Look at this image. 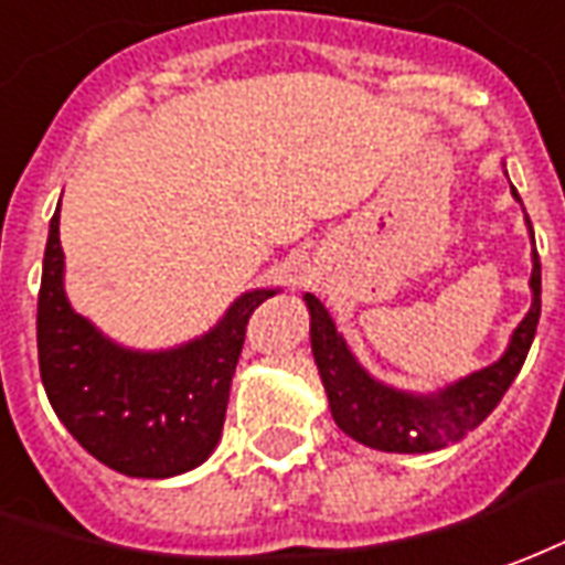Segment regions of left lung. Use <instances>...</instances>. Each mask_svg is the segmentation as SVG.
<instances>
[{"label":"left lung","instance_id":"obj_1","mask_svg":"<svg viewBox=\"0 0 565 565\" xmlns=\"http://www.w3.org/2000/svg\"><path fill=\"white\" fill-rule=\"evenodd\" d=\"M526 228L533 237L530 220H526ZM530 288H533V303L521 324L514 328L509 349L502 352L500 361L457 379L436 394H409L370 376L349 352L343 333H337V324L324 310L322 300L316 295H303L307 310H310L312 358L328 391L337 427L361 446L397 451V455H424V451H436L463 439L497 409V403L502 401L514 376L521 373L526 352L533 345L539 312H542V265H539L536 249H533Z\"/></svg>","mask_w":565,"mask_h":565}]
</instances>
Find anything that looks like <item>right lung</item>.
I'll list each match as a JSON object with an SVG mask.
<instances>
[{"instance_id": "right-lung-1", "label": "right lung", "mask_w": 565, "mask_h": 565, "mask_svg": "<svg viewBox=\"0 0 565 565\" xmlns=\"http://www.w3.org/2000/svg\"><path fill=\"white\" fill-rule=\"evenodd\" d=\"M63 274L60 213H53L39 291V367L65 430L131 479H171L204 463L222 436L249 316L277 288L241 295L204 337L138 352L72 310Z\"/></svg>"}]
</instances>
